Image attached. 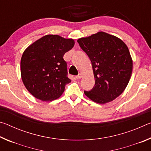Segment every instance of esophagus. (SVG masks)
Here are the masks:
<instances>
[{
    "label": "esophagus",
    "mask_w": 151,
    "mask_h": 151,
    "mask_svg": "<svg viewBox=\"0 0 151 151\" xmlns=\"http://www.w3.org/2000/svg\"><path fill=\"white\" fill-rule=\"evenodd\" d=\"M82 76H83V75H82V73H79L78 75L76 76V78L77 79H80L82 78Z\"/></svg>",
    "instance_id": "obj_1"
}]
</instances>
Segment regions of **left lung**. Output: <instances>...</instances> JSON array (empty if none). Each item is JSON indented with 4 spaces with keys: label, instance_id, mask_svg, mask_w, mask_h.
<instances>
[{
    "label": "left lung",
    "instance_id": "obj_1",
    "mask_svg": "<svg viewBox=\"0 0 151 151\" xmlns=\"http://www.w3.org/2000/svg\"><path fill=\"white\" fill-rule=\"evenodd\" d=\"M77 42L90 58L95 84L85 95L95 103L104 104L118 97L129 83L132 60L129 48L119 38L99 32Z\"/></svg>",
    "mask_w": 151,
    "mask_h": 151
}]
</instances>
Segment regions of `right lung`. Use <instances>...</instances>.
<instances>
[{"mask_svg": "<svg viewBox=\"0 0 151 151\" xmlns=\"http://www.w3.org/2000/svg\"><path fill=\"white\" fill-rule=\"evenodd\" d=\"M74 45L71 39L48 35L24 51L20 60L22 80L35 98L51 101L63 93L66 84L71 82L63 56Z\"/></svg>", "mask_w": 151, "mask_h": 151, "instance_id": "obj_1", "label": "right lung"}]
</instances>
